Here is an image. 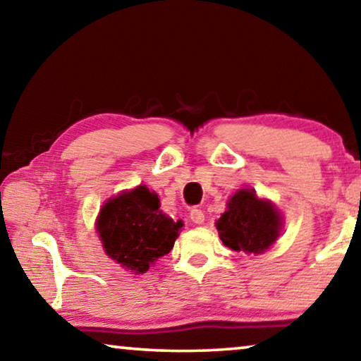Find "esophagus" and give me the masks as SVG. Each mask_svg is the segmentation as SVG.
<instances>
[{
    "label": "esophagus",
    "instance_id": "34e87169",
    "mask_svg": "<svg viewBox=\"0 0 361 361\" xmlns=\"http://www.w3.org/2000/svg\"><path fill=\"white\" fill-rule=\"evenodd\" d=\"M190 219H191L192 223H196V225H202L204 220H205L204 210H201V209H192L191 214H190Z\"/></svg>",
    "mask_w": 361,
    "mask_h": 361
}]
</instances>
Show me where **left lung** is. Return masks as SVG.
Returning a JSON list of instances; mask_svg holds the SVG:
<instances>
[{
    "mask_svg": "<svg viewBox=\"0 0 361 361\" xmlns=\"http://www.w3.org/2000/svg\"><path fill=\"white\" fill-rule=\"evenodd\" d=\"M283 228V216L255 191L239 190L226 204V212L216 220L219 236L226 247L236 252L263 254L276 241Z\"/></svg>",
    "mask_w": 361,
    "mask_h": 361,
    "instance_id": "left-lung-1",
    "label": "left lung"
}]
</instances>
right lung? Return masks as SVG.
<instances>
[{
    "mask_svg": "<svg viewBox=\"0 0 361 361\" xmlns=\"http://www.w3.org/2000/svg\"><path fill=\"white\" fill-rule=\"evenodd\" d=\"M181 226V220L162 214L157 194L146 186L109 199L96 220L106 254L135 274L146 273L173 249Z\"/></svg>",
    "mask_w": 361,
    "mask_h": 361,
    "instance_id": "add662e5",
    "label": "right lung"
}]
</instances>
